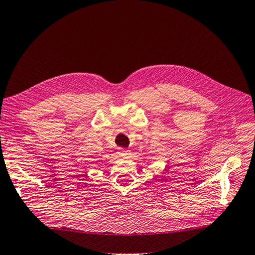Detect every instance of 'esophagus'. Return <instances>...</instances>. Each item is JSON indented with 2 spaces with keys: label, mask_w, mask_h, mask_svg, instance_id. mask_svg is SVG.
<instances>
[{
  "label": "esophagus",
  "mask_w": 255,
  "mask_h": 255,
  "mask_svg": "<svg viewBox=\"0 0 255 255\" xmlns=\"http://www.w3.org/2000/svg\"><path fill=\"white\" fill-rule=\"evenodd\" d=\"M118 154H119V156H122V157L129 156V154H130V150H128V149H125V148H119Z\"/></svg>",
  "instance_id": "esophagus-1"
}]
</instances>
